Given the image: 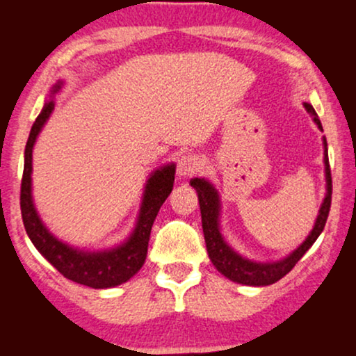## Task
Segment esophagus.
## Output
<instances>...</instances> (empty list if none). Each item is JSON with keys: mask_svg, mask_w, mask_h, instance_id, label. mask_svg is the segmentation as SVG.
<instances>
[{"mask_svg": "<svg viewBox=\"0 0 356 356\" xmlns=\"http://www.w3.org/2000/svg\"><path fill=\"white\" fill-rule=\"evenodd\" d=\"M199 170L197 159L192 155H182L177 161V174L179 177H191Z\"/></svg>", "mask_w": 356, "mask_h": 356, "instance_id": "esophagus-1", "label": "esophagus"}]
</instances>
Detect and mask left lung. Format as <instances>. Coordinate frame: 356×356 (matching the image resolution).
Here are the masks:
<instances>
[{"label": "left lung", "mask_w": 356, "mask_h": 356, "mask_svg": "<svg viewBox=\"0 0 356 356\" xmlns=\"http://www.w3.org/2000/svg\"><path fill=\"white\" fill-rule=\"evenodd\" d=\"M305 108L308 110V113H312L313 120L316 122V125L321 127L320 118H318L316 112L309 104H305ZM325 172H326V192L325 201L321 204L320 214H318L316 222L312 234L306 238V241L296 249L293 254H289L286 259L280 261V263H252V261L244 259L238 252H234L232 249L224 243L222 236L219 232V195L216 192L214 187L209 182L204 181V179H192L191 186L197 191L199 195V206H201V216H202V231H204V239H206V248L209 252V257L219 273H222L224 276L229 277L231 281L236 283L248 284V286H268L280 281L281 277L288 275L298 261L303 257V254L313 246L314 241L318 239V236L321 234V231L325 229L326 219H328L330 207H332V170H330V162H328V149H326V138H325Z\"/></svg>", "instance_id": "1"}]
</instances>
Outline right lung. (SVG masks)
<instances>
[{
    "label": "right lung",
    "mask_w": 356,
    "mask_h": 356,
    "mask_svg": "<svg viewBox=\"0 0 356 356\" xmlns=\"http://www.w3.org/2000/svg\"><path fill=\"white\" fill-rule=\"evenodd\" d=\"M58 90L60 83L55 85L53 92H58ZM53 108H55L53 102L44 104L42 113L36 117L35 124L31 127L26 149H24V169L22 179V194H19L24 229H26V234L30 236L35 248L68 280L95 289L112 288V286L125 283L145 263L152 224L157 218L159 209L165 202V199L169 197L170 191L174 187V165H167L164 169L157 170L147 181L144 202H142L140 207L137 227L125 244L112 249V251L104 252L76 251V249L53 238L42 224V220H40L35 211L33 201H31V152H33L36 136L40 134L47 118L50 117Z\"/></svg>",
    "instance_id": "obj_1"
}]
</instances>
